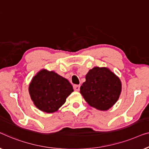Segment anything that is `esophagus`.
<instances>
[{"instance_id": "esophagus-1", "label": "esophagus", "mask_w": 149, "mask_h": 149, "mask_svg": "<svg viewBox=\"0 0 149 149\" xmlns=\"http://www.w3.org/2000/svg\"><path fill=\"white\" fill-rule=\"evenodd\" d=\"M79 88H80V86L79 85H74V89L75 91H79Z\"/></svg>"}]
</instances>
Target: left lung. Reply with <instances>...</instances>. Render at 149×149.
<instances>
[{
	"mask_svg": "<svg viewBox=\"0 0 149 149\" xmlns=\"http://www.w3.org/2000/svg\"><path fill=\"white\" fill-rule=\"evenodd\" d=\"M121 92V82L117 75L107 68L95 67L86 75V81L80 93L93 107L107 111L117 101Z\"/></svg>",
	"mask_w": 149,
	"mask_h": 149,
	"instance_id": "8db88e82",
	"label": "left lung"
}]
</instances>
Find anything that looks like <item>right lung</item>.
Wrapping results in <instances>:
<instances>
[{"label": "right lung", "mask_w": 149, "mask_h": 149, "mask_svg": "<svg viewBox=\"0 0 149 149\" xmlns=\"http://www.w3.org/2000/svg\"><path fill=\"white\" fill-rule=\"evenodd\" d=\"M74 92L68 79L53 71L42 70L29 85V93L35 106L46 113H54L66 101Z\"/></svg>", "instance_id": "1"}]
</instances>
